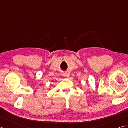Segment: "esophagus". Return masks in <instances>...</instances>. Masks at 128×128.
<instances>
[{
	"label": "esophagus",
	"instance_id": "1",
	"mask_svg": "<svg viewBox=\"0 0 128 128\" xmlns=\"http://www.w3.org/2000/svg\"><path fill=\"white\" fill-rule=\"evenodd\" d=\"M62 75H63V76L66 77V75H67V74H66V73H63V74H62Z\"/></svg>",
	"mask_w": 128,
	"mask_h": 128
}]
</instances>
